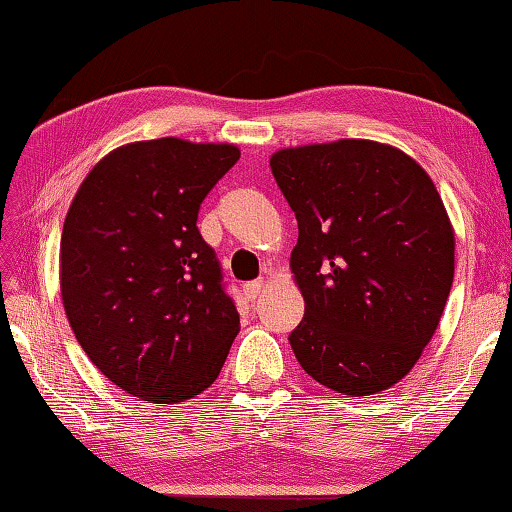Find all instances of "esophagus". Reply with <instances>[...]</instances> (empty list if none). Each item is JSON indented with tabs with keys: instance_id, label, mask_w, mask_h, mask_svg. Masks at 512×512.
<instances>
[{
	"instance_id": "esophagus-1",
	"label": "esophagus",
	"mask_w": 512,
	"mask_h": 512,
	"mask_svg": "<svg viewBox=\"0 0 512 512\" xmlns=\"http://www.w3.org/2000/svg\"><path fill=\"white\" fill-rule=\"evenodd\" d=\"M264 282H248V284H244V295H246V299H250V302H255V299L262 295V290H264Z\"/></svg>"
}]
</instances>
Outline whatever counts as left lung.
I'll return each instance as SVG.
<instances>
[{
	"label": "left lung",
	"mask_w": 512,
	"mask_h": 512,
	"mask_svg": "<svg viewBox=\"0 0 512 512\" xmlns=\"http://www.w3.org/2000/svg\"><path fill=\"white\" fill-rule=\"evenodd\" d=\"M270 168L299 228L297 362L350 397L390 388L422 357L453 286L455 233L433 179L370 139L277 150Z\"/></svg>",
	"instance_id": "left-lung-1"
}]
</instances>
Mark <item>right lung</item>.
I'll list each match as a JSON object with an SVG mask.
<instances>
[{
    "label": "right lung",
    "mask_w": 512,
    "mask_h": 512,
    "mask_svg": "<svg viewBox=\"0 0 512 512\" xmlns=\"http://www.w3.org/2000/svg\"><path fill=\"white\" fill-rule=\"evenodd\" d=\"M239 155L177 137L119 146L68 208L59 286L70 328L90 362L144 402L202 393L239 333L215 250L197 230L199 206Z\"/></svg>",
    "instance_id": "1"
}]
</instances>
